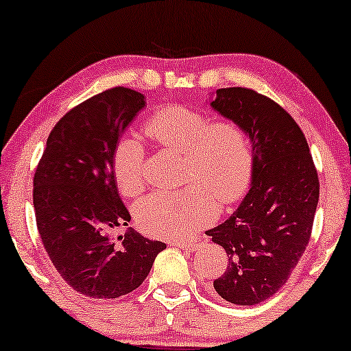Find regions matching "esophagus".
<instances>
[{
    "label": "esophagus",
    "mask_w": 351,
    "mask_h": 351,
    "mask_svg": "<svg viewBox=\"0 0 351 351\" xmlns=\"http://www.w3.org/2000/svg\"><path fill=\"white\" fill-rule=\"evenodd\" d=\"M172 244L177 247H182V249H186V251H196V249L199 247V241H172Z\"/></svg>",
    "instance_id": "1"
}]
</instances>
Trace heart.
Segmentation results:
<instances>
[{"instance_id": "obj_1", "label": "heart", "mask_w": 351, "mask_h": 351, "mask_svg": "<svg viewBox=\"0 0 351 351\" xmlns=\"http://www.w3.org/2000/svg\"><path fill=\"white\" fill-rule=\"evenodd\" d=\"M145 131L162 147L185 155V180L196 182L177 191H156L143 198L136 217L143 232L166 239H185L215 217L219 204L238 201L252 177L254 152L247 132L230 121L214 123L208 114L169 105L153 114ZM142 142L124 136L113 152L119 190L134 196L143 182Z\"/></svg>"}]
</instances>
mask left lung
Instances as JSON below:
<instances>
[{
	"instance_id": "1",
	"label": "left lung",
	"mask_w": 351,
	"mask_h": 351,
	"mask_svg": "<svg viewBox=\"0 0 351 351\" xmlns=\"http://www.w3.org/2000/svg\"><path fill=\"white\" fill-rule=\"evenodd\" d=\"M209 105L247 132L254 152L251 186L241 204L206 232L228 256L214 289L230 304L256 305L281 289L310 241L318 172L304 132L271 99L227 88L215 90Z\"/></svg>"
}]
</instances>
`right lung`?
Here are the masks:
<instances>
[{
  "instance_id": "obj_1",
  "label": "right lung",
  "mask_w": 351,
  "mask_h": 351,
  "mask_svg": "<svg viewBox=\"0 0 351 351\" xmlns=\"http://www.w3.org/2000/svg\"><path fill=\"white\" fill-rule=\"evenodd\" d=\"M145 97L113 88L70 110L52 129L33 179L41 241L59 275L93 299H118L142 285L166 244L129 227L113 152Z\"/></svg>"
}]
</instances>
